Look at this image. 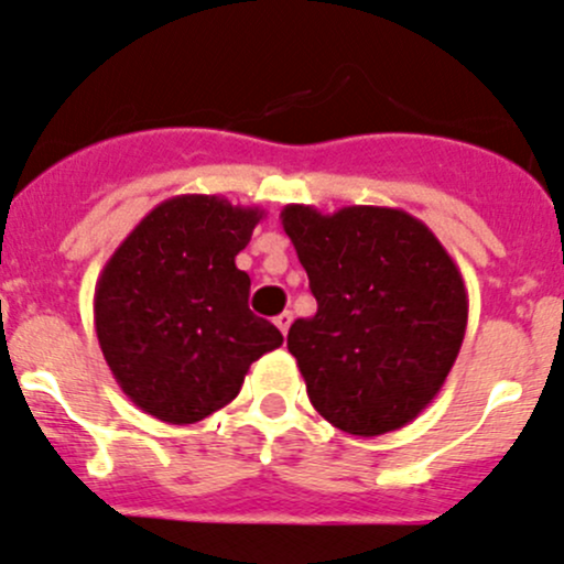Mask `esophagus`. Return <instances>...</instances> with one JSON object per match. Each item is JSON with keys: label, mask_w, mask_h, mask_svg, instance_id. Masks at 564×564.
Here are the masks:
<instances>
[{"label": "esophagus", "mask_w": 564, "mask_h": 564, "mask_svg": "<svg viewBox=\"0 0 564 564\" xmlns=\"http://www.w3.org/2000/svg\"><path fill=\"white\" fill-rule=\"evenodd\" d=\"M272 322H275V327L286 335L289 327H292V311H281V314L272 318Z\"/></svg>", "instance_id": "34e87169"}]
</instances>
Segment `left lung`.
Masks as SVG:
<instances>
[{
  "label": "left lung",
  "mask_w": 564,
  "mask_h": 564,
  "mask_svg": "<svg viewBox=\"0 0 564 564\" xmlns=\"http://www.w3.org/2000/svg\"><path fill=\"white\" fill-rule=\"evenodd\" d=\"M281 224L316 297V314L286 338L314 409L355 436L412 423L464 344L469 300L456 261L395 207L322 215L286 204Z\"/></svg>",
  "instance_id": "1"
}]
</instances>
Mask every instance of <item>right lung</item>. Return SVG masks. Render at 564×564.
<instances>
[{
	"instance_id": "1",
	"label": "right lung",
	"mask_w": 564,
	"mask_h": 564,
	"mask_svg": "<svg viewBox=\"0 0 564 564\" xmlns=\"http://www.w3.org/2000/svg\"><path fill=\"white\" fill-rule=\"evenodd\" d=\"M264 209L224 196L166 198L119 242L95 286L98 344L124 395L152 417L191 425L231 403L250 362L283 344L250 314L235 256Z\"/></svg>"
}]
</instances>
